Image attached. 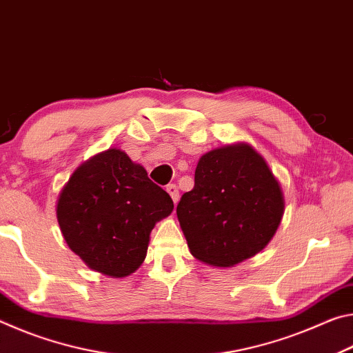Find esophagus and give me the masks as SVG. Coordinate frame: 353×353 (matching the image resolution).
Returning <instances> with one entry per match:
<instances>
[{
    "label": "esophagus",
    "mask_w": 353,
    "mask_h": 353,
    "mask_svg": "<svg viewBox=\"0 0 353 353\" xmlns=\"http://www.w3.org/2000/svg\"><path fill=\"white\" fill-rule=\"evenodd\" d=\"M166 191H168V193H170L171 199L174 201V204H177V201H179V190H177V185H176V183L166 185Z\"/></svg>",
    "instance_id": "1"
}]
</instances>
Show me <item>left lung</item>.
<instances>
[{"mask_svg":"<svg viewBox=\"0 0 353 353\" xmlns=\"http://www.w3.org/2000/svg\"><path fill=\"white\" fill-rule=\"evenodd\" d=\"M283 207L282 190L261 155L235 145L202 155L194 187L182 194L176 212L190 252L227 268L270 243Z\"/></svg>","mask_w":353,"mask_h":353,"instance_id":"1","label":"left lung"}]
</instances>
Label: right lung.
Here are the masks:
<instances>
[{
  "instance_id": "1",
  "label": "right lung",
  "mask_w": 353,
  "mask_h": 353,
  "mask_svg": "<svg viewBox=\"0 0 353 353\" xmlns=\"http://www.w3.org/2000/svg\"><path fill=\"white\" fill-rule=\"evenodd\" d=\"M166 191L126 152L109 149L81 165L57 202L65 241L93 271L129 276L145 260L155 223L172 212Z\"/></svg>"
}]
</instances>
